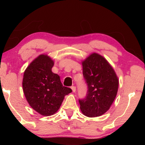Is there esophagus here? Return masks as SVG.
I'll list each match as a JSON object with an SVG mask.
<instances>
[{"mask_svg":"<svg viewBox=\"0 0 145 145\" xmlns=\"http://www.w3.org/2000/svg\"><path fill=\"white\" fill-rule=\"evenodd\" d=\"M71 88H72V91L73 93H75L76 91V87L75 86H72V87H71Z\"/></svg>","mask_w":145,"mask_h":145,"instance_id":"esophagus-1","label":"esophagus"}]
</instances>
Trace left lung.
Returning <instances> with one entry per match:
<instances>
[{
	"label": "left lung",
	"instance_id": "left-lung-1",
	"mask_svg": "<svg viewBox=\"0 0 145 145\" xmlns=\"http://www.w3.org/2000/svg\"><path fill=\"white\" fill-rule=\"evenodd\" d=\"M82 73L88 86L86 96L78 100L83 114L93 118L109 109L116 97L119 80L108 61L93 53L82 62Z\"/></svg>",
	"mask_w": 145,
	"mask_h": 145
}]
</instances>
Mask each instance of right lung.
Wrapping results in <instances>:
<instances>
[{
  "instance_id": "obj_1",
  "label": "right lung",
  "mask_w": 145,
  "mask_h": 145,
  "mask_svg": "<svg viewBox=\"0 0 145 145\" xmlns=\"http://www.w3.org/2000/svg\"><path fill=\"white\" fill-rule=\"evenodd\" d=\"M54 61L41 54L30 63L24 73L22 87L30 106L43 116L57 112L65 95L72 91L63 86L60 77L52 72Z\"/></svg>"
}]
</instances>
